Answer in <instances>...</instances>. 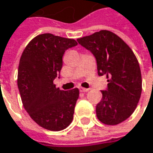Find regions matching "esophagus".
I'll return each instance as SVG.
<instances>
[{"mask_svg": "<svg viewBox=\"0 0 153 153\" xmlns=\"http://www.w3.org/2000/svg\"><path fill=\"white\" fill-rule=\"evenodd\" d=\"M89 90V88H79V91L80 92H83V93H86V92H88Z\"/></svg>", "mask_w": 153, "mask_h": 153, "instance_id": "esophagus-1", "label": "esophagus"}]
</instances>
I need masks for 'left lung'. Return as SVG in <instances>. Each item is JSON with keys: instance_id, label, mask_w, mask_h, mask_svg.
<instances>
[{"instance_id": "1", "label": "left lung", "mask_w": 153, "mask_h": 153, "mask_svg": "<svg viewBox=\"0 0 153 153\" xmlns=\"http://www.w3.org/2000/svg\"><path fill=\"white\" fill-rule=\"evenodd\" d=\"M96 58L99 76L106 74L107 88L101 90L102 100L97 105L98 120L117 125L136 110L142 93V76L137 59L115 33L102 30L77 40Z\"/></svg>"}]
</instances>
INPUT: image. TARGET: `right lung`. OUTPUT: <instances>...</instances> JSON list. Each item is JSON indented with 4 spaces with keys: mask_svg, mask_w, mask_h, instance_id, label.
<instances>
[{
    "mask_svg": "<svg viewBox=\"0 0 153 153\" xmlns=\"http://www.w3.org/2000/svg\"><path fill=\"white\" fill-rule=\"evenodd\" d=\"M77 44L73 39L40 34L25 47L19 61L17 87L23 105L38 125L48 130H63L74 119L79 89L64 91L53 81L59 78L65 50Z\"/></svg>",
    "mask_w": 153,
    "mask_h": 153,
    "instance_id": "obj_1",
    "label": "right lung"
}]
</instances>
